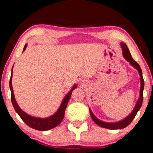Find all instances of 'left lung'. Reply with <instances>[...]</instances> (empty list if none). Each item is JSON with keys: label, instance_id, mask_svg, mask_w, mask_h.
I'll use <instances>...</instances> for the list:
<instances>
[{"label": "left lung", "instance_id": "left-lung-1", "mask_svg": "<svg viewBox=\"0 0 153 153\" xmlns=\"http://www.w3.org/2000/svg\"><path fill=\"white\" fill-rule=\"evenodd\" d=\"M121 46H122L123 48V56L125 59H126L127 61L130 62V63L132 65L136 68L139 71V75H140V80H141V89H140V97L139 100H138L137 105H136L135 108H134L133 111L131 113V114L129 115V116H127L126 118L123 120L122 121H120V122L115 123H105L102 122V121L98 120V119L96 118V117L93 114V113L91 110H90V114H91V118L93 119L94 122H95L96 124L99 125V126L104 127V128L106 129H123L125 127L130 124L131 121L133 120V119L134 118V117L137 115V112L139 111V110L141 108L142 105V103H143V91L144 88V80L143 78V75H142V71L141 69L140 68L139 65L137 63V62L135 61L133 59V58L131 57L130 52H129L128 48H127V45L124 43H121Z\"/></svg>", "mask_w": 153, "mask_h": 153}]
</instances>
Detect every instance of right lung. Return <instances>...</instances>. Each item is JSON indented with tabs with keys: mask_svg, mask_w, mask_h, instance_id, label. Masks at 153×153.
<instances>
[{
	"mask_svg": "<svg viewBox=\"0 0 153 153\" xmlns=\"http://www.w3.org/2000/svg\"><path fill=\"white\" fill-rule=\"evenodd\" d=\"M27 47V45L24 46V50L23 51L26 49ZM12 74L11 77H10V88L11 90V100L12 103L13 104V106L14 109L16 111V113L19 114V116L21 117L22 120L26 123V124L29 126L31 128L37 129V130L39 131H46L51 129L52 128H54L56 126L61 123L62 119L64 118L65 111V108L68 105L69 100L70 99L71 95H72V92L75 88H76V85L73 87V88L67 94L65 97L63 101H62L61 105L58 108L57 112L55 114L51 117H49L47 118H35V117L28 116L26 113H24L23 111L19 108L18 104H16V102L15 99H14V96L13 93V88H12Z\"/></svg>",
	"mask_w": 153,
	"mask_h": 153,
	"instance_id": "1",
	"label": "right lung"
}]
</instances>
